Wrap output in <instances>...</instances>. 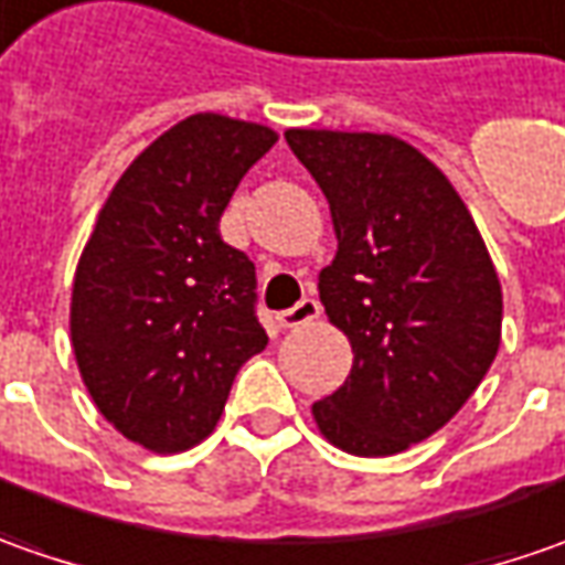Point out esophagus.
Listing matches in <instances>:
<instances>
[{"instance_id":"1","label":"esophagus","mask_w":565,"mask_h":565,"mask_svg":"<svg viewBox=\"0 0 565 565\" xmlns=\"http://www.w3.org/2000/svg\"><path fill=\"white\" fill-rule=\"evenodd\" d=\"M321 306L316 297H302L297 306H290V309H284V312H278V324L281 328H300V324H309V321L319 319Z\"/></svg>"}]
</instances>
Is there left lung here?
Here are the masks:
<instances>
[{
    "label": "left lung",
    "mask_w": 565,
    "mask_h": 565,
    "mask_svg": "<svg viewBox=\"0 0 565 565\" xmlns=\"http://www.w3.org/2000/svg\"><path fill=\"white\" fill-rule=\"evenodd\" d=\"M284 140L331 205L338 256L319 297L353 347L350 379L312 416L347 454L391 457L444 428L488 375L503 321L494 263L416 147L302 127Z\"/></svg>",
    "instance_id": "8db88e82"
}]
</instances>
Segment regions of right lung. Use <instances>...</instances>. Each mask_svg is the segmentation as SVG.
Here are the masks:
<instances>
[{
    "label": "right lung",
    "mask_w": 565,
    "mask_h": 565,
    "mask_svg": "<svg viewBox=\"0 0 565 565\" xmlns=\"http://www.w3.org/2000/svg\"><path fill=\"white\" fill-rule=\"evenodd\" d=\"M263 125L190 115L111 186L71 294V343L99 413L152 454L212 435L231 384L268 334L256 265L218 234L249 168L275 147Z\"/></svg>",
    "instance_id": "add662e5"
}]
</instances>
